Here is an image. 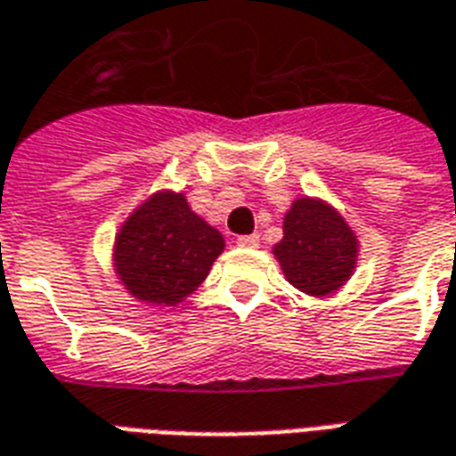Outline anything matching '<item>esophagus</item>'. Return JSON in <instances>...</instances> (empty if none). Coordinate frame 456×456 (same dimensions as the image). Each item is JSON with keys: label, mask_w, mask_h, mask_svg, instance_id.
Returning <instances> with one entry per match:
<instances>
[{"label": "esophagus", "mask_w": 456, "mask_h": 456, "mask_svg": "<svg viewBox=\"0 0 456 456\" xmlns=\"http://www.w3.org/2000/svg\"><path fill=\"white\" fill-rule=\"evenodd\" d=\"M237 244L239 247H258L261 244V237L258 234H241V237H237Z\"/></svg>", "instance_id": "1"}]
</instances>
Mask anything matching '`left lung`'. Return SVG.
<instances>
[{
	"label": "left lung",
	"instance_id": "8db88e82",
	"mask_svg": "<svg viewBox=\"0 0 456 456\" xmlns=\"http://www.w3.org/2000/svg\"><path fill=\"white\" fill-rule=\"evenodd\" d=\"M286 237L276 251L288 281L303 293L327 296L352 276L356 239L325 202L300 198L286 215Z\"/></svg>",
	"mask_w": 456,
	"mask_h": 456
}]
</instances>
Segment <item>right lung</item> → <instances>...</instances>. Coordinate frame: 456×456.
Returning a JSON list of instances; mask_svg holds the SVG:
<instances>
[{"mask_svg": "<svg viewBox=\"0 0 456 456\" xmlns=\"http://www.w3.org/2000/svg\"><path fill=\"white\" fill-rule=\"evenodd\" d=\"M222 248V234L202 222L183 195L160 192L121 227L114 261L134 296L175 305L205 281Z\"/></svg>", "mask_w": 456, "mask_h": 456, "instance_id": "1", "label": "right lung"}]
</instances>
